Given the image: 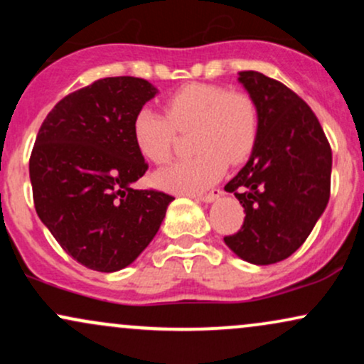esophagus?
Returning <instances> with one entry per match:
<instances>
[{
	"instance_id": "34e87169",
	"label": "esophagus",
	"mask_w": 364,
	"mask_h": 364,
	"mask_svg": "<svg viewBox=\"0 0 364 364\" xmlns=\"http://www.w3.org/2000/svg\"><path fill=\"white\" fill-rule=\"evenodd\" d=\"M220 195H223V191H220L219 188H214V190H212L210 193H205V195H198V196H195V198H196V200H200V202L210 203V202H214L215 198H219Z\"/></svg>"
}]
</instances>
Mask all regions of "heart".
<instances>
[{
    "label": "heart",
    "instance_id": "heart-1",
    "mask_svg": "<svg viewBox=\"0 0 364 364\" xmlns=\"http://www.w3.org/2000/svg\"><path fill=\"white\" fill-rule=\"evenodd\" d=\"M164 114L140 109L133 119L136 149L154 164L173 156L178 133H191L195 156L159 171L157 186L196 195L223 178L225 166L241 164L258 136V107L252 95L215 83H188L164 101Z\"/></svg>",
    "mask_w": 364,
    "mask_h": 364
}]
</instances>
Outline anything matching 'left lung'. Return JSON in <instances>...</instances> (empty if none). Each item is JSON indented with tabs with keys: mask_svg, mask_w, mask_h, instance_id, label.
I'll return each instance as SVG.
<instances>
[{
	"mask_svg": "<svg viewBox=\"0 0 364 364\" xmlns=\"http://www.w3.org/2000/svg\"><path fill=\"white\" fill-rule=\"evenodd\" d=\"M237 80L257 102L258 136L250 161L224 186L246 214L224 241L243 260L270 265L291 257L323 214L332 149L315 112L289 87L253 70Z\"/></svg>",
	"mask_w": 364,
	"mask_h": 364,
	"instance_id": "8db88e82",
	"label": "left lung"
}]
</instances>
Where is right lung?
Segmentation results:
<instances>
[{
  "label": "right lung",
  "instance_id": "obj_1",
  "mask_svg": "<svg viewBox=\"0 0 364 364\" xmlns=\"http://www.w3.org/2000/svg\"><path fill=\"white\" fill-rule=\"evenodd\" d=\"M156 94L144 78H101L63 97L37 133L28 161L36 212L87 269L129 265L174 200L132 186L149 169L133 140V119Z\"/></svg>",
  "mask_w": 364,
  "mask_h": 364
}]
</instances>
